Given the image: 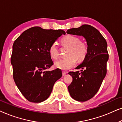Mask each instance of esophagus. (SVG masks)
<instances>
[{"mask_svg": "<svg viewBox=\"0 0 122 122\" xmlns=\"http://www.w3.org/2000/svg\"><path fill=\"white\" fill-rule=\"evenodd\" d=\"M62 74H63V76H65L66 75V71H63V72H62Z\"/></svg>", "mask_w": 122, "mask_h": 122, "instance_id": "esophagus-1", "label": "esophagus"}]
</instances>
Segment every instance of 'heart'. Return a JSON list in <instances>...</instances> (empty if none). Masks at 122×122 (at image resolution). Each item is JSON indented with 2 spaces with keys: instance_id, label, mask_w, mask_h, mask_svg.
I'll return each mask as SVG.
<instances>
[{
  "instance_id": "obj_1",
  "label": "heart",
  "mask_w": 122,
  "mask_h": 122,
  "mask_svg": "<svg viewBox=\"0 0 122 122\" xmlns=\"http://www.w3.org/2000/svg\"><path fill=\"white\" fill-rule=\"evenodd\" d=\"M63 46L68 48L67 58L60 59L55 62V66L58 69L66 71L72 67L76 59L79 62L84 61L88 53V48L85 43L81 42L79 38L76 36L68 35L61 40ZM49 54L53 59H58L59 56V51L56 44H51L49 49Z\"/></svg>"
}]
</instances>
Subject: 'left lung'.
I'll return each mask as SVG.
<instances>
[{
  "label": "left lung",
  "mask_w": 122,
  "mask_h": 122,
  "mask_svg": "<svg viewBox=\"0 0 122 122\" xmlns=\"http://www.w3.org/2000/svg\"><path fill=\"white\" fill-rule=\"evenodd\" d=\"M69 34L82 36L86 41L88 53L82 63L76 69L81 71H70L73 81L68 86L69 94L76 101L85 102L95 96L107 74V62L109 59L107 43L97 29L84 24L66 31Z\"/></svg>",
  "instance_id": "8db88e82"
}]
</instances>
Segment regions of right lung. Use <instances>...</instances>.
I'll return each mask as SVG.
<instances>
[{"mask_svg":"<svg viewBox=\"0 0 122 122\" xmlns=\"http://www.w3.org/2000/svg\"><path fill=\"white\" fill-rule=\"evenodd\" d=\"M66 32L39 26L24 31L13 45L11 64L17 87L28 101L40 103L49 97L56 81L62 76L61 69L46 71L53 65L49 49Z\"/></svg>","mask_w":122,"mask_h":122,"instance_id":"1","label":"right lung"}]
</instances>
